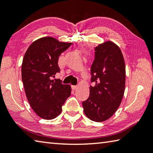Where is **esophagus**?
<instances>
[{"label":"esophagus","instance_id":"esophagus-1","mask_svg":"<svg viewBox=\"0 0 153 153\" xmlns=\"http://www.w3.org/2000/svg\"><path fill=\"white\" fill-rule=\"evenodd\" d=\"M77 86H74V85H72L71 86V88H72V90H76L77 88Z\"/></svg>","mask_w":153,"mask_h":153}]
</instances>
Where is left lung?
<instances>
[{"mask_svg": "<svg viewBox=\"0 0 153 153\" xmlns=\"http://www.w3.org/2000/svg\"><path fill=\"white\" fill-rule=\"evenodd\" d=\"M94 60L91 68L89 97L82 102L84 112L94 122H103L118 110L124 95L125 64L122 52L111 42H106L94 49Z\"/></svg>", "mask_w": 153, "mask_h": 153, "instance_id": "8db88e82", "label": "left lung"}]
</instances>
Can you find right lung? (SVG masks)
Instances as JSON below:
<instances>
[{"label":"right lung","mask_w":153,"mask_h":153,"mask_svg":"<svg viewBox=\"0 0 153 153\" xmlns=\"http://www.w3.org/2000/svg\"><path fill=\"white\" fill-rule=\"evenodd\" d=\"M71 44L51 37H42L29 46L24 54L22 79L26 97L35 112L43 119L57 117L71 95V86L52 79L60 72L59 56Z\"/></svg>","instance_id":"add662e5"}]
</instances>
